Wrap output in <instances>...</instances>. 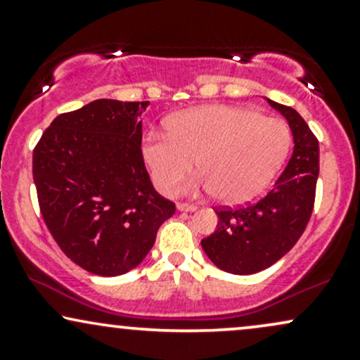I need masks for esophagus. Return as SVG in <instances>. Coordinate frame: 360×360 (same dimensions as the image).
I'll use <instances>...</instances> for the list:
<instances>
[{
	"instance_id": "esophagus-1",
	"label": "esophagus",
	"mask_w": 360,
	"mask_h": 360,
	"mask_svg": "<svg viewBox=\"0 0 360 360\" xmlns=\"http://www.w3.org/2000/svg\"><path fill=\"white\" fill-rule=\"evenodd\" d=\"M177 210H179V212H196V206L194 205H188V203H179L177 205Z\"/></svg>"
}]
</instances>
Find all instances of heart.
<instances>
[{
  "label": "heart",
  "instance_id": "obj_1",
  "mask_svg": "<svg viewBox=\"0 0 360 360\" xmlns=\"http://www.w3.org/2000/svg\"><path fill=\"white\" fill-rule=\"evenodd\" d=\"M166 130L167 135H146L140 146L157 189L174 193L196 160L201 176L186 189L213 193L225 205L259 196L291 147V131L283 120L243 106L205 105L179 111L169 117Z\"/></svg>",
  "mask_w": 360,
  "mask_h": 360
}]
</instances>
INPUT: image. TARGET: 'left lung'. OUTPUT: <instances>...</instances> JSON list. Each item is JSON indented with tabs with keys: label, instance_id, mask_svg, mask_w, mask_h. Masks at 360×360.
<instances>
[{
	"label": "left lung",
	"instance_id": "8db88e82",
	"mask_svg": "<svg viewBox=\"0 0 360 360\" xmlns=\"http://www.w3.org/2000/svg\"><path fill=\"white\" fill-rule=\"evenodd\" d=\"M267 101L291 128V159L272 191L257 203L240 210H218V229L201 240L205 254L218 269L237 276L267 269L286 255L307 229L315 203L318 140L298 111Z\"/></svg>",
	"mask_w": 360,
	"mask_h": 360
}]
</instances>
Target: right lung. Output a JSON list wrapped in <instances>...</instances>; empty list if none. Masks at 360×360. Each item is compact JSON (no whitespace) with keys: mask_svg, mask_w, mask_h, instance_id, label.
I'll use <instances>...</instances> for the list:
<instances>
[{"mask_svg":"<svg viewBox=\"0 0 360 360\" xmlns=\"http://www.w3.org/2000/svg\"><path fill=\"white\" fill-rule=\"evenodd\" d=\"M148 101L94 100L59 115L34 150L40 212L64 254L98 276L135 269L176 212L140 154Z\"/></svg>","mask_w":360,"mask_h":360,"instance_id":"right-lung-1","label":"right lung"}]
</instances>
